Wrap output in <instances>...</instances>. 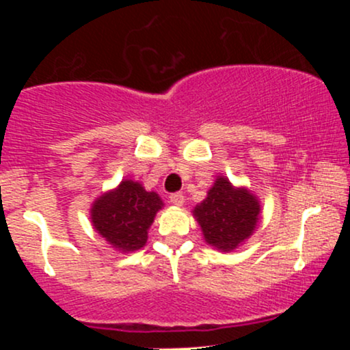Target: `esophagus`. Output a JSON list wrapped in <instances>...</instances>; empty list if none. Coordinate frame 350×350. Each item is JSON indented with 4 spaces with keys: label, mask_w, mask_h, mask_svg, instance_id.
Instances as JSON below:
<instances>
[{
    "label": "esophagus",
    "mask_w": 350,
    "mask_h": 350,
    "mask_svg": "<svg viewBox=\"0 0 350 350\" xmlns=\"http://www.w3.org/2000/svg\"><path fill=\"white\" fill-rule=\"evenodd\" d=\"M170 202L172 204V206H183L184 204V196L180 194V192H176V194H171L170 196Z\"/></svg>",
    "instance_id": "esophagus-1"
}]
</instances>
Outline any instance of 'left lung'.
Returning <instances> with one entry per match:
<instances>
[{"label":"left lung","mask_w":350,"mask_h":350,"mask_svg":"<svg viewBox=\"0 0 350 350\" xmlns=\"http://www.w3.org/2000/svg\"><path fill=\"white\" fill-rule=\"evenodd\" d=\"M260 200L245 186H234L227 176H217L207 198L192 208L207 245L234 252L250 239L260 222Z\"/></svg>","instance_id":"left-lung-1"}]
</instances>
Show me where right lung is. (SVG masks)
I'll return each mask as SVG.
<instances>
[{
	"label": "right lung",
	"instance_id": "obj_1",
	"mask_svg": "<svg viewBox=\"0 0 350 350\" xmlns=\"http://www.w3.org/2000/svg\"><path fill=\"white\" fill-rule=\"evenodd\" d=\"M163 206L154 191H146L138 180L123 179L94 200L90 222L115 250L136 252L146 245L148 230Z\"/></svg>",
	"mask_w": 350,
	"mask_h": 350
}]
</instances>
